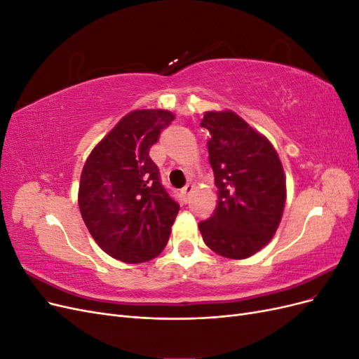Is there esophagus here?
Wrapping results in <instances>:
<instances>
[{"label": "esophagus", "mask_w": 359, "mask_h": 359, "mask_svg": "<svg viewBox=\"0 0 359 359\" xmlns=\"http://www.w3.org/2000/svg\"><path fill=\"white\" fill-rule=\"evenodd\" d=\"M191 191H193V186H191V184H187L186 187H182V189H181V196L187 201V199H189V196L191 194Z\"/></svg>", "instance_id": "obj_1"}]
</instances>
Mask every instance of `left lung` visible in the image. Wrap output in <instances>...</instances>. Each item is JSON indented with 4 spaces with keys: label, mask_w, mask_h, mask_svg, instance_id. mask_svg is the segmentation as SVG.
Here are the masks:
<instances>
[{
    "label": "left lung",
    "mask_w": 359,
    "mask_h": 359,
    "mask_svg": "<svg viewBox=\"0 0 359 359\" xmlns=\"http://www.w3.org/2000/svg\"><path fill=\"white\" fill-rule=\"evenodd\" d=\"M210 163L219 203L199 223L205 244L229 259H245L264 248L283 214L286 178L274 147L241 116L206 112Z\"/></svg>",
    "instance_id": "8db88e82"
}]
</instances>
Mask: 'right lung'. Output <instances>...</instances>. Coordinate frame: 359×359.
<instances>
[{"label": "right lung", "instance_id": "add662e5", "mask_svg": "<svg viewBox=\"0 0 359 359\" xmlns=\"http://www.w3.org/2000/svg\"><path fill=\"white\" fill-rule=\"evenodd\" d=\"M173 118L160 109L130 112L93 149L82 169V219L100 248L123 262L156 257L180 211L149 157V148Z\"/></svg>", "mask_w": 359, "mask_h": 359}]
</instances>
